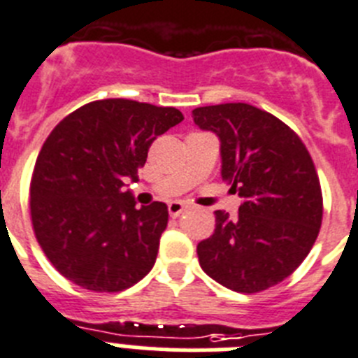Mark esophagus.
I'll return each instance as SVG.
<instances>
[{
    "label": "esophagus",
    "instance_id": "obj_1",
    "mask_svg": "<svg viewBox=\"0 0 358 358\" xmlns=\"http://www.w3.org/2000/svg\"><path fill=\"white\" fill-rule=\"evenodd\" d=\"M167 210H169V215H171V217H178L180 214H183V212L187 210V207L180 201H173L167 205Z\"/></svg>",
    "mask_w": 358,
    "mask_h": 358
}]
</instances>
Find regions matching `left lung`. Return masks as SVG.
Here are the masks:
<instances>
[{"mask_svg": "<svg viewBox=\"0 0 358 358\" xmlns=\"http://www.w3.org/2000/svg\"><path fill=\"white\" fill-rule=\"evenodd\" d=\"M221 141L223 180L243 198L235 217L215 210V230L198 244L199 266L235 292L266 291L308 255L323 221V194L303 141L273 114L223 103L192 110Z\"/></svg>", "mask_w": 358, "mask_h": 358, "instance_id": "8db88e82", "label": "left lung"}]
</instances>
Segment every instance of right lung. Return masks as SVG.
I'll list each match as a JSON object with an SVG mask.
<instances>
[{
	"instance_id": "1",
	"label": "right lung",
	"mask_w": 358,
	"mask_h": 358,
	"mask_svg": "<svg viewBox=\"0 0 358 358\" xmlns=\"http://www.w3.org/2000/svg\"><path fill=\"white\" fill-rule=\"evenodd\" d=\"M183 121L175 107L98 99L60 121L41 148L30 183L38 246L62 276L87 291L119 292L143 280L167 227L166 203L135 207L151 143Z\"/></svg>"
}]
</instances>
